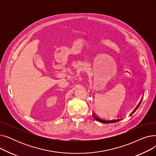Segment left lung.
Instances as JSON below:
<instances>
[{
	"instance_id": "1",
	"label": "left lung",
	"mask_w": 156,
	"mask_h": 156,
	"mask_svg": "<svg viewBox=\"0 0 156 156\" xmlns=\"http://www.w3.org/2000/svg\"><path fill=\"white\" fill-rule=\"evenodd\" d=\"M94 118L98 121H99L101 122H102V123H112V122H116L120 120H121V119H112V120H105L103 119H101L100 118H99L98 116H97V115H95V114H93Z\"/></svg>"
}]
</instances>
